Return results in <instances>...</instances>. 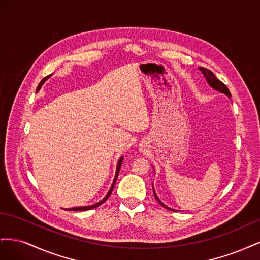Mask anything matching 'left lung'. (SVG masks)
I'll use <instances>...</instances> for the list:
<instances>
[{
  "mask_svg": "<svg viewBox=\"0 0 260 260\" xmlns=\"http://www.w3.org/2000/svg\"><path fill=\"white\" fill-rule=\"evenodd\" d=\"M200 70H201V72L204 74V76L206 77V79H207L208 83L210 84V86H212V88H214L215 90H218V91H220L221 93H224L225 95H228L229 98L231 96V93H230L229 89H228V86H226L223 82L220 81V80L218 79V78L210 72V70H208V69H206V68H203V67H201V68H200ZM154 195H155L156 200L158 201L165 208H167V209H169V210H172L171 208H168L167 206H165V205H164V204H162V203L158 200V198H157V196H156L155 192H154Z\"/></svg>",
  "mask_w": 260,
  "mask_h": 260,
  "instance_id": "left-lung-1",
  "label": "left lung"
}]
</instances>
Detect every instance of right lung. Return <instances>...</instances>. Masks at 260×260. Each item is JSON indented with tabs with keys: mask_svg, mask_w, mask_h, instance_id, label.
Segmentation results:
<instances>
[{
	"mask_svg": "<svg viewBox=\"0 0 260 260\" xmlns=\"http://www.w3.org/2000/svg\"><path fill=\"white\" fill-rule=\"evenodd\" d=\"M50 76H48V77H45V78H43L42 79V81L39 83V85H38V88H37V92L40 90V88H41V85L43 84V82L48 79ZM122 160H123V157H121V158L119 159V161H118V164H117V171H116V176H115V179H114V182H113V185H112V187H111V190H109V192L107 193V195L105 196V198L102 200L101 202H99L98 204H95V205H92V206H84V207H75V208H70V209H68V210H74V211H79V210H89V209H93V208H95V207H98V206H100L101 204H103L108 198H109V195L112 194V192H113V190H114V186H115V183H116V180H117V178H118V174H119V170H120V167H121V162H122Z\"/></svg>",
	"mask_w": 260,
	"mask_h": 260,
	"instance_id": "1",
	"label": "right lung"
}]
</instances>
